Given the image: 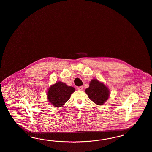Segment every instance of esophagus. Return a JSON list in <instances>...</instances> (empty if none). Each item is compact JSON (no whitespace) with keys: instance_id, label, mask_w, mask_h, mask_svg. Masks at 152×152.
<instances>
[{"instance_id":"esophagus-1","label":"esophagus","mask_w":152,"mask_h":152,"mask_svg":"<svg viewBox=\"0 0 152 152\" xmlns=\"http://www.w3.org/2000/svg\"><path fill=\"white\" fill-rule=\"evenodd\" d=\"M77 90H83V86H78L77 88Z\"/></svg>"}]
</instances>
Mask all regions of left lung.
I'll use <instances>...</instances> for the list:
<instances>
[{
    "label": "left lung",
    "mask_w": 152,
    "mask_h": 152,
    "mask_svg": "<svg viewBox=\"0 0 152 152\" xmlns=\"http://www.w3.org/2000/svg\"><path fill=\"white\" fill-rule=\"evenodd\" d=\"M85 91L89 99L98 105H102L105 103L110 95L109 88L96 79L91 80L89 88Z\"/></svg>",
    "instance_id": "1"
}]
</instances>
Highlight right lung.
Returning <instances> with one entry per match:
<instances>
[{
    "label": "right lung",
    "mask_w": 152,
    "mask_h": 152,
    "mask_svg": "<svg viewBox=\"0 0 152 152\" xmlns=\"http://www.w3.org/2000/svg\"><path fill=\"white\" fill-rule=\"evenodd\" d=\"M75 89L61 82L57 81L51 85L47 91V98L55 107H61L70 98Z\"/></svg>",
    "instance_id": "add662e5"
}]
</instances>
